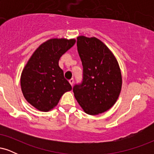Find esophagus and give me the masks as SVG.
I'll list each match as a JSON object with an SVG mask.
<instances>
[{"instance_id":"obj_1","label":"esophagus","mask_w":154,"mask_h":154,"mask_svg":"<svg viewBox=\"0 0 154 154\" xmlns=\"http://www.w3.org/2000/svg\"><path fill=\"white\" fill-rule=\"evenodd\" d=\"M69 82L70 84H71V85L72 86V85H73V84H74V79L73 78L70 79L69 80Z\"/></svg>"}]
</instances>
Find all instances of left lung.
Segmentation results:
<instances>
[{"label": "left lung", "instance_id": "left-lung-1", "mask_svg": "<svg viewBox=\"0 0 154 154\" xmlns=\"http://www.w3.org/2000/svg\"><path fill=\"white\" fill-rule=\"evenodd\" d=\"M77 45L83 71L82 82L73 87L75 97L88 114H101L114 106L121 91L119 64L98 38L79 36Z\"/></svg>", "mask_w": 154, "mask_h": 154}]
</instances>
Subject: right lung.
<instances>
[{"mask_svg": "<svg viewBox=\"0 0 154 154\" xmlns=\"http://www.w3.org/2000/svg\"><path fill=\"white\" fill-rule=\"evenodd\" d=\"M75 43V39L47 40L37 48L23 69L21 76L22 93L27 102L38 110H51L63 93L72 90L59 66V61Z\"/></svg>", "mask_w": 154, "mask_h": 154, "instance_id": "obj_1", "label": "right lung"}]
</instances>
